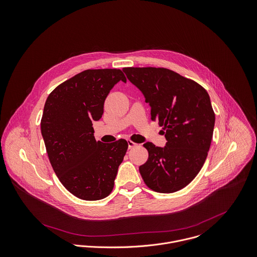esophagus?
Returning <instances> with one entry per match:
<instances>
[{"mask_svg": "<svg viewBox=\"0 0 257 257\" xmlns=\"http://www.w3.org/2000/svg\"><path fill=\"white\" fill-rule=\"evenodd\" d=\"M136 146H137L136 143L132 142V141H128V147H129V149H132V148H134V147H136Z\"/></svg>", "mask_w": 257, "mask_h": 257, "instance_id": "esophagus-1", "label": "esophagus"}]
</instances>
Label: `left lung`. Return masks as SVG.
Wrapping results in <instances>:
<instances>
[{"label": "left lung", "mask_w": 257, "mask_h": 257, "mask_svg": "<svg viewBox=\"0 0 257 257\" xmlns=\"http://www.w3.org/2000/svg\"><path fill=\"white\" fill-rule=\"evenodd\" d=\"M142 91L153 121L164 127V148L147 142L148 161L139 168L146 185L172 193L188 185L202 169L213 137L215 113L206 89L165 68H123Z\"/></svg>", "instance_id": "1"}]
</instances>
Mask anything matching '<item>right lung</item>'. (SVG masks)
Masks as SVG:
<instances>
[{
	"mask_svg": "<svg viewBox=\"0 0 257 257\" xmlns=\"http://www.w3.org/2000/svg\"><path fill=\"white\" fill-rule=\"evenodd\" d=\"M126 78L119 69L86 70L62 83L48 95L41 118V134L50 164L73 195L94 201L108 196L128 149L120 139L96 141L92 122L103 114L111 88Z\"/></svg>",
	"mask_w": 257,
	"mask_h": 257,
	"instance_id": "right-lung-1",
	"label": "right lung"
}]
</instances>
